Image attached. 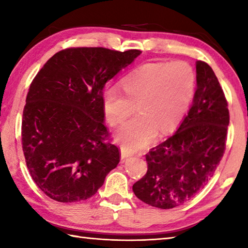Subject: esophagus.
I'll use <instances>...</instances> for the list:
<instances>
[{"label":"esophagus","mask_w":248,"mask_h":248,"mask_svg":"<svg viewBox=\"0 0 248 248\" xmlns=\"http://www.w3.org/2000/svg\"><path fill=\"white\" fill-rule=\"evenodd\" d=\"M131 156H132V153L128 152V151H125L124 149H121V159H123V161H124V159H127Z\"/></svg>","instance_id":"1"}]
</instances>
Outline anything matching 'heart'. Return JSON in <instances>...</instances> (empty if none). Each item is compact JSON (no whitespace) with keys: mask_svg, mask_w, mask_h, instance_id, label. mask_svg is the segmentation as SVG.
<instances>
[{"mask_svg":"<svg viewBox=\"0 0 248 248\" xmlns=\"http://www.w3.org/2000/svg\"><path fill=\"white\" fill-rule=\"evenodd\" d=\"M196 74L186 61L148 62L123 79V90L109 86L104 91L103 108L108 123L117 127L134 111L116 134L128 151L145 148L157 136L175 129L186 116L194 97Z\"/></svg>","mask_w":248,"mask_h":248,"instance_id":"1","label":"heart"}]
</instances>
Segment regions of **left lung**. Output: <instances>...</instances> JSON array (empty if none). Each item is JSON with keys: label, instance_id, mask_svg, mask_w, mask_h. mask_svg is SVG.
Segmentation results:
<instances>
[{"label": "left lung", "instance_id": "left-lung-1", "mask_svg": "<svg viewBox=\"0 0 248 248\" xmlns=\"http://www.w3.org/2000/svg\"><path fill=\"white\" fill-rule=\"evenodd\" d=\"M192 106L173 136L145 155L148 171L133 185L146 204L171 209L202 189L223 156L230 123L228 100L208 63L197 61Z\"/></svg>", "mask_w": 248, "mask_h": 248}]
</instances>
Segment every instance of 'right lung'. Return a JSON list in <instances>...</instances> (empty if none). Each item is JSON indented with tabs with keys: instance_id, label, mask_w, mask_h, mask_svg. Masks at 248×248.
<instances>
[{
	"instance_id": "right-lung-1",
	"label": "right lung",
	"mask_w": 248,
	"mask_h": 248,
	"mask_svg": "<svg viewBox=\"0 0 248 248\" xmlns=\"http://www.w3.org/2000/svg\"><path fill=\"white\" fill-rule=\"evenodd\" d=\"M140 53L68 48L32 79L23 110V152L32 180L49 198L89 199L118 165L119 149L104 124V87Z\"/></svg>"
}]
</instances>
